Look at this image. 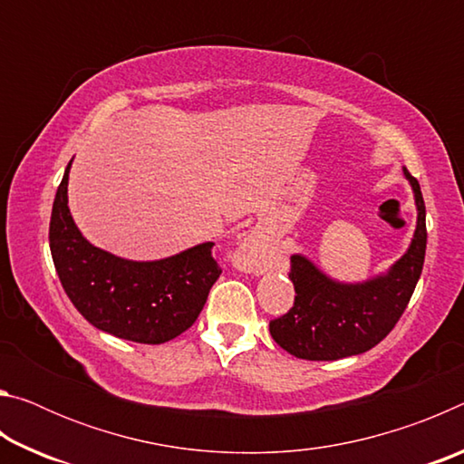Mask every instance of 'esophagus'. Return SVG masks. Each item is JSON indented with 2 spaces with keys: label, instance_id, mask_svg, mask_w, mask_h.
<instances>
[{
  "label": "esophagus",
  "instance_id": "obj_1",
  "mask_svg": "<svg viewBox=\"0 0 464 464\" xmlns=\"http://www.w3.org/2000/svg\"><path fill=\"white\" fill-rule=\"evenodd\" d=\"M270 249L260 233H249L237 249V266L246 272L262 274L268 266Z\"/></svg>",
  "mask_w": 464,
  "mask_h": 464
}]
</instances>
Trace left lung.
I'll return each instance as SVG.
<instances>
[{
    "label": "left lung",
    "mask_w": 464,
    "mask_h": 464,
    "mask_svg": "<svg viewBox=\"0 0 464 464\" xmlns=\"http://www.w3.org/2000/svg\"><path fill=\"white\" fill-rule=\"evenodd\" d=\"M418 204L410 249L387 274L358 285L325 276L303 256L290 257L288 276L295 285L293 309L270 321V334L282 350L303 360H340L362 354L382 342L395 327L418 285L426 257V204L420 182L407 168Z\"/></svg>",
    "instance_id": "8db88e82"
}]
</instances>
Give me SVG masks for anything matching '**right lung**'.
Returning <instances> with one entry per match:
<instances>
[{
	"mask_svg": "<svg viewBox=\"0 0 464 464\" xmlns=\"http://www.w3.org/2000/svg\"><path fill=\"white\" fill-rule=\"evenodd\" d=\"M69 163L53 202L49 243L59 280L93 327L121 340L163 343L184 334L221 276L213 241L157 262H132L93 247L67 207Z\"/></svg>",
	"mask_w": 464,
	"mask_h": 464,
	"instance_id": "add662e5",
	"label": "right lung"
}]
</instances>
